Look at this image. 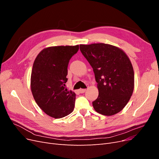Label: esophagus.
<instances>
[{
    "label": "esophagus",
    "instance_id": "obj_1",
    "mask_svg": "<svg viewBox=\"0 0 159 159\" xmlns=\"http://www.w3.org/2000/svg\"><path fill=\"white\" fill-rule=\"evenodd\" d=\"M85 91H86L85 89H79L80 93H83L85 92Z\"/></svg>",
    "mask_w": 159,
    "mask_h": 159
}]
</instances>
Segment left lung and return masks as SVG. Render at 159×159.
<instances>
[{"mask_svg":"<svg viewBox=\"0 0 159 159\" xmlns=\"http://www.w3.org/2000/svg\"><path fill=\"white\" fill-rule=\"evenodd\" d=\"M81 54L92 67L99 91L92 102L98 113L110 116L119 113L131 98L134 71L129 58L114 46L98 43L80 45Z\"/></svg>","mask_w":159,"mask_h":159,"instance_id":"8db88e82","label":"left lung"}]
</instances>
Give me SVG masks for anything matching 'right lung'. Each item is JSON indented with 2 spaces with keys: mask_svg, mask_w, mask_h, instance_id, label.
I'll return each instance as SVG.
<instances>
[{
  "mask_svg": "<svg viewBox=\"0 0 159 159\" xmlns=\"http://www.w3.org/2000/svg\"><path fill=\"white\" fill-rule=\"evenodd\" d=\"M79 45L52 46L42 50L34 62L31 90L36 103L49 116L62 118L70 114L75 106V93L69 91L68 66Z\"/></svg>",
  "mask_w": 159,
  "mask_h": 159,
  "instance_id": "obj_1",
  "label": "right lung"
}]
</instances>
